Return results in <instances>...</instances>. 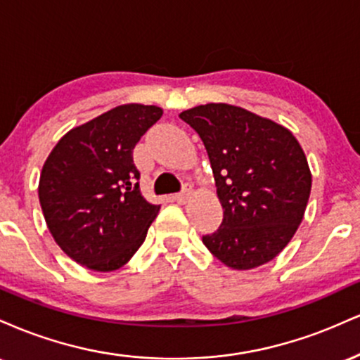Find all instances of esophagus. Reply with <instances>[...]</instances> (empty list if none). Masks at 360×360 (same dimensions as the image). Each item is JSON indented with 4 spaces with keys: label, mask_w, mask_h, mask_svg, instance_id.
I'll return each mask as SVG.
<instances>
[{
    "label": "esophagus",
    "mask_w": 360,
    "mask_h": 360,
    "mask_svg": "<svg viewBox=\"0 0 360 360\" xmlns=\"http://www.w3.org/2000/svg\"><path fill=\"white\" fill-rule=\"evenodd\" d=\"M191 191H193V186L189 184V183H186V184L183 186V191L177 193L176 196H174V200H176L179 205H184L186 201H188L189 198H191Z\"/></svg>",
    "instance_id": "esophagus-1"
}]
</instances>
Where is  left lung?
Returning <instances> with one entry per match:
<instances>
[{"label":"left lung","mask_w":360,"mask_h":360,"mask_svg":"<svg viewBox=\"0 0 360 360\" xmlns=\"http://www.w3.org/2000/svg\"><path fill=\"white\" fill-rule=\"evenodd\" d=\"M203 140L223 206L203 243L232 269L269 262L298 230L311 191L307 155L288 128L238 106L208 103L179 115Z\"/></svg>","instance_id":"8db88e82"}]
</instances>
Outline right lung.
<instances>
[{"label": "right lung", "mask_w": 360, "mask_h": 360, "mask_svg": "<svg viewBox=\"0 0 360 360\" xmlns=\"http://www.w3.org/2000/svg\"><path fill=\"white\" fill-rule=\"evenodd\" d=\"M162 117L159 106L130 103L72 128L52 148L39 200L53 240L88 269L125 266L160 206L140 193L134 148Z\"/></svg>", "instance_id": "1"}]
</instances>
